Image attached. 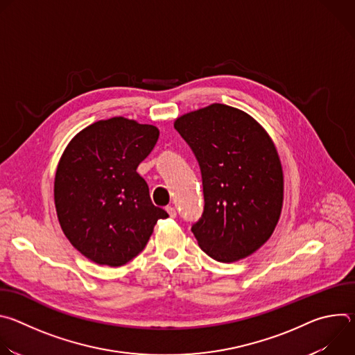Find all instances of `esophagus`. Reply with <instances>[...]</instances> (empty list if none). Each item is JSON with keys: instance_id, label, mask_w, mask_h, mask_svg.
Returning <instances> with one entry per match:
<instances>
[{"instance_id": "1", "label": "esophagus", "mask_w": 355, "mask_h": 355, "mask_svg": "<svg viewBox=\"0 0 355 355\" xmlns=\"http://www.w3.org/2000/svg\"><path fill=\"white\" fill-rule=\"evenodd\" d=\"M166 211H167V214H168L171 218H175V216H177V211H175V208H173V207H167V208H166Z\"/></svg>"}]
</instances>
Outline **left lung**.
<instances>
[{"label":"left lung","mask_w":355,"mask_h":355,"mask_svg":"<svg viewBox=\"0 0 355 355\" xmlns=\"http://www.w3.org/2000/svg\"><path fill=\"white\" fill-rule=\"evenodd\" d=\"M174 128L199 163L205 208L191 230L220 263L251 256L274 233L284 202L277 147L248 114L223 104L188 112Z\"/></svg>","instance_id":"8db88e82"}]
</instances>
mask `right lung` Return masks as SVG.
<instances>
[{"mask_svg":"<svg viewBox=\"0 0 355 355\" xmlns=\"http://www.w3.org/2000/svg\"><path fill=\"white\" fill-rule=\"evenodd\" d=\"M159 135L153 125L115 116L87 126L64 148L55 177L58 219L88 260L110 267L129 263L157 220L168 218L136 171Z\"/></svg>","mask_w":355,"mask_h":355,"instance_id":"add662e5","label":"right lung"}]
</instances>
